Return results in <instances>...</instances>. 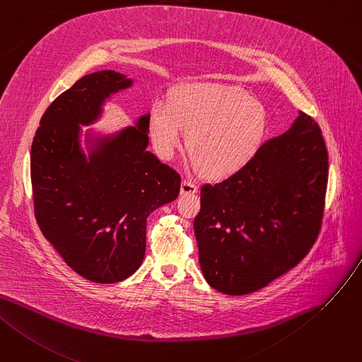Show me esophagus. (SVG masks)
<instances>
[{
	"label": "esophagus",
	"mask_w": 362,
	"mask_h": 362,
	"mask_svg": "<svg viewBox=\"0 0 362 362\" xmlns=\"http://www.w3.org/2000/svg\"><path fill=\"white\" fill-rule=\"evenodd\" d=\"M197 192H198V186L194 182H190L187 179L182 180V185H180L182 195H194V194H197Z\"/></svg>",
	"instance_id": "esophagus-1"
}]
</instances>
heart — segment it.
<instances>
[{
	"label": "heart",
	"mask_w": 362,
	"mask_h": 362,
	"mask_svg": "<svg viewBox=\"0 0 362 362\" xmlns=\"http://www.w3.org/2000/svg\"><path fill=\"white\" fill-rule=\"evenodd\" d=\"M153 148L170 160L186 134V153L197 173L227 179L253 158L267 134L263 106L243 88L216 83L175 87L167 102L151 106L147 117Z\"/></svg>",
	"instance_id": "obj_1"
}]
</instances>
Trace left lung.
Masks as SVG:
<instances>
[{
  "label": "left lung",
  "mask_w": 362,
  "mask_h": 362,
  "mask_svg": "<svg viewBox=\"0 0 362 362\" xmlns=\"http://www.w3.org/2000/svg\"><path fill=\"white\" fill-rule=\"evenodd\" d=\"M327 173L320 127L300 112L242 170L201 187L194 230L201 269L214 290L255 293L305 257L322 228Z\"/></svg>",
  "instance_id": "1"
}]
</instances>
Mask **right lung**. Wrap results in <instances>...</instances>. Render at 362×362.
<instances>
[{"mask_svg":"<svg viewBox=\"0 0 362 362\" xmlns=\"http://www.w3.org/2000/svg\"><path fill=\"white\" fill-rule=\"evenodd\" d=\"M131 84L110 69L84 76L45 110L32 142L37 226L72 271L98 284L124 281L141 267L147 216L180 192L179 173L147 151L148 115L99 139L88 160L80 148V124H91L103 100Z\"/></svg>","mask_w":362,"mask_h":362,"instance_id":"right-lung-1","label":"right lung"}]
</instances>
